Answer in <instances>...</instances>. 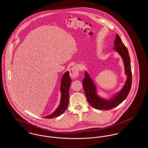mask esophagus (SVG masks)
I'll return each instance as SVG.
<instances>
[{"label":"esophagus","mask_w":148,"mask_h":148,"mask_svg":"<svg viewBox=\"0 0 148 148\" xmlns=\"http://www.w3.org/2000/svg\"><path fill=\"white\" fill-rule=\"evenodd\" d=\"M69 74H70V77L72 79H74L77 77L79 74V69L77 66H75L71 68V69L69 71Z\"/></svg>","instance_id":"esophagus-1"}]
</instances>
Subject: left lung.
<instances>
[{"instance_id": "8db88e82", "label": "left lung", "mask_w": 148, "mask_h": 148, "mask_svg": "<svg viewBox=\"0 0 148 148\" xmlns=\"http://www.w3.org/2000/svg\"><path fill=\"white\" fill-rule=\"evenodd\" d=\"M114 50L117 51L123 59L125 73L127 79L123 88L120 92L115 94L110 99L102 98L97 93V88L92 77L89 74L85 71V76L82 83L85 94L88 102L94 108L98 110H110L119 106L125 99L131 89L132 83V74L130 65V58L128 50L125 45L122 42L119 36L116 34L114 41Z\"/></svg>"}]
</instances>
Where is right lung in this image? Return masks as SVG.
I'll list each match as a JSON object with an SVG mask.
<instances>
[{
    "mask_svg": "<svg viewBox=\"0 0 148 148\" xmlns=\"http://www.w3.org/2000/svg\"><path fill=\"white\" fill-rule=\"evenodd\" d=\"M71 80L69 77V72L66 71L64 74L61 80V99L60 104L53 113L42 118H45L46 119H52L60 116L65 112V111L67 109L69 104V88L71 86Z\"/></svg>",
    "mask_w": 148,
    "mask_h": 148,
    "instance_id": "right-lung-1",
    "label": "right lung"
}]
</instances>
